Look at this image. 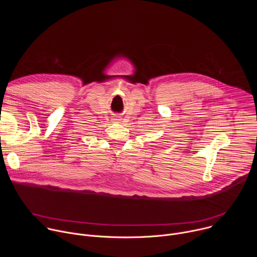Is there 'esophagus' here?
I'll return each instance as SVG.
<instances>
[{"label":"esophagus","mask_w":257,"mask_h":257,"mask_svg":"<svg viewBox=\"0 0 257 257\" xmlns=\"http://www.w3.org/2000/svg\"><path fill=\"white\" fill-rule=\"evenodd\" d=\"M115 121H119V120H118V119H115Z\"/></svg>","instance_id":"esophagus-1"}]
</instances>
